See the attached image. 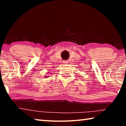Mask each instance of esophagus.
Wrapping results in <instances>:
<instances>
[{"label":"esophagus","instance_id":"34e87169","mask_svg":"<svg viewBox=\"0 0 126 126\" xmlns=\"http://www.w3.org/2000/svg\"><path fill=\"white\" fill-rule=\"evenodd\" d=\"M63 63L64 64H67L68 63V61H63Z\"/></svg>","mask_w":126,"mask_h":126}]
</instances>
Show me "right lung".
Returning <instances> with one entry per match:
<instances>
[{
	"instance_id": "add662e5",
	"label": "right lung",
	"mask_w": 126,
	"mask_h": 126,
	"mask_svg": "<svg viewBox=\"0 0 126 126\" xmlns=\"http://www.w3.org/2000/svg\"><path fill=\"white\" fill-rule=\"evenodd\" d=\"M46 77H48V76H46Z\"/></svg>"
}]
</instances>
